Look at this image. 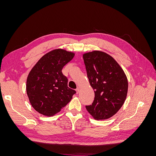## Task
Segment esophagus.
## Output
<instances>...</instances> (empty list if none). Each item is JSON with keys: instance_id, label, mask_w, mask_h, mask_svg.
<instances>
[{"instance_id": "34e87169", "label": "esophagus", "mask_w": 156, "mask_h": 156, "mask_svg": "<svg viewBox=\"0 0 156 156\" xmlns=\"http://www.w3.org/2000/svg\"><path fill=\"white\" fill-rule=\"evenodd\" d=\"M76 90L77 94H79V91H80V88H79V87H77V88H76V90Z\"/></svg>"}]
</instances>
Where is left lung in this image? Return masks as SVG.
Returning <instances> with one entry per match:
<instances>
[{"mask_svg":"<svg viewBox=\"0 0 156 156\" xmlns=\"http://www.w3.org/2000/svg\"><path fill=\"white\" fill-rule=\"evenodd\" d=\"M87 77L94 90L92 105H86L94 119L105 120L119 111L127 96L128 83L124 72L111 56L94 51L83 55Z\"/></svg>","mask_w":156,"mask_h":156,"instance_id":"8db88e82","label":"left lung"}]
</instances>
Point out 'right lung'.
I'll list each match as a JSON object with an SVG mask.
<instances>
[{"mask_svg": "<svg viewBox=\"0 0 156 156\" xmlns=\"http://www.w3.org/2000/svg\"><path fill=\"white\" fill-rule=\"evenodd\" d=\"M74 55L61 49L51 51L42 56L28 75L27 96L32 107L40 114L53 116L76 93L68 87V79L62 72Z\"/></svg>", "mask_w": 156, "mask_h": 156, "instance_id": "1", "label": "right lung"}]
</instances>
